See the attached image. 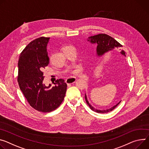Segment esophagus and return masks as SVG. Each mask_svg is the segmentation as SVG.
Instances as JSON below:
<instances>
[{"label":"esophagus","mask_w":149,"mask_h":149,"mask_svg":"<svg viewBox=\"0 0 149 149\" xmlns=\"http://www.w3.org/2000/svg\"><path fill=\"white\" fill-rule=\"evenodd\" d=\"M76 80H77V78H74V77L68 78L66 79V83L67 84H71L74 83L76 81Z\"/></svg>","instance_id":"esophagus-1"}]
</instances>
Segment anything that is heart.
I'll return each instance as SVG.
<instances>
[{"label": "heart", "instance_id": "b5f03b06", "mask_svg": "<svg viewBox=\"0 0 149 149\" xmlns=\"http://www.w3.org/2000/svg\"><path fill=\"white\" fill-rule=\"evenodd\" d=\"M77 72V70H75V71H74L73 72V73H74V74H76Z\"/></svg>", "mask_w": 149, "mask_h": 149}]
</instances>
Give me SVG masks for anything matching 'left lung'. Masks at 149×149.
<instances>
[{"label": "left lung", "mask_w": 149, "mask_h": 149, "mask_svg": "<svg viewBox=\"0 0 149 149\" xmlns=\"http://www.w3.org/2000/svg\"><path fill=\"white\" fill-rule=\"evenodd\" d=\"M88 38L89 39L88 40V41L90 42L91 43H93V44L96 43L97 45L96 52H97V55L98 56H103V55H104V54L109 52H111L114 49L123 47V46H122L119 42H118L115 39H114L112 37L109 36V35H107L106 34H99L97 35L91 36L88 37ZM120 53L125 56H126L124 50H122L120 52ZM85 99H86V103L89 106L90 108L92 111L96 112L97 113H105L112 111L121 102L120 101L118 103H117L114 106L109 108V109H107L104 110H99V109H95V108L93 107L89 103L88 101L87 100V98L86 94H85Z\"/></svg>", "instance_id": "obj_1"}]
</instances>
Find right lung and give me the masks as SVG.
Masks as SVG:
<instances>
[{
	"instance_id": "add662e5",
	"label": "right lung",
	"mask_w": 149,
	"mask_h": 149,
	"mask_svg": "<svg viewBox=\"0 0 149 149\" xmlns=\"http://www.w3.org/2000/svg\"><path fill=\"white\" fill-rule=\"evenodd\" d=\"M49 37H41L31 42L21 53L18 61V82L24 97L36 111L50 112L61 105L66 91L63 79L56 81L55 86H46L43 70L49 62L47 45Z\"/></svg>"
}]
</instances>
